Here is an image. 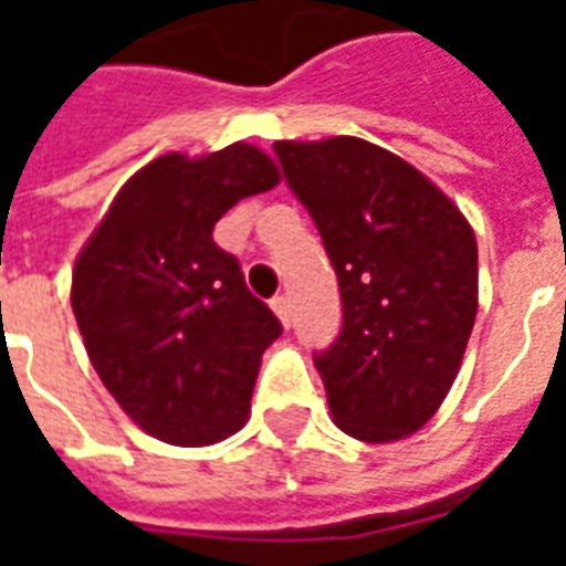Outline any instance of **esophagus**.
I'll list each match as a JSON object with an SVG mask.
<instances>
[{
	"label": "esophagus",
	"instance_id": "34e87169",
	"mask_svg": "<svg viewBox=\"0 0 566 566\" xmlns=\"http://www.w3.org/2000/svg\"><path fill=\"white\" fill-rule=\"evenodd\" d=\"M272 312L279 315V321H282L284 327H291V300H287V296H275V300H272Z\"/></svg>",
	"mask_w": 566,
	"mask_h": 566
}]
</instances>
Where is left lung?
Listing matches in <instances>:
<instances>
[{"label":"left lung","mask_w":566,"mask_h":566,"mask_svg":"<svg viewBox=\"0 0 566 566\" xmlns=\"http://www.w3.org/2000/svg\"><path fill=\"white\" fill-rule=\"evenodd\" d=\"M272 150L343 296V331L315 355L333 421L364 442L409 437L442 406L473 333V230L433 181L373 142L336 136Z\"/></svg>","instance_id":"left-lung-1"}]
</instances>
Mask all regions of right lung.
Wrapping results in <instances>:
<instances>
[{
	"instance_id": "add662e5",
	"label": "right lung",
	"mask_w": 566,
	"mask_h": 566,
	"mask_svg": "<svg viewBox=\"0 0 566 566\" xmlns=\"http://www.w3.org/2000/svg\"><path fill=\"white\" fill-rule=\"evenodd\" d=\"M275 185V163L245 142L197 160L163 154L120 187L75 260L72 312L93 369L150 437L211 446L245 424L282 324L211 230Z\"/></svg>"
}]
</instances>
